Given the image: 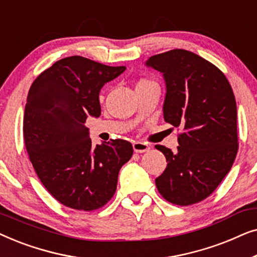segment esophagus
<instances>
[{
    "label": "esophagus",
    "mask_w": 257,
    "mask_h": 257,
    "mask_svg": "<svg viewBox=\"0 0 257 257\" xmlns=\"http://www.w3.org/2000/svg\"><path fill=\"white\" fill-rule=\"evenodd\" d=\"M133 150H135L136 153H144L150 151V146L147 145L146 143H142V142H136L133 143Z\"/></svg>",
    "instance_id": "obj_1"
}]
</instances>
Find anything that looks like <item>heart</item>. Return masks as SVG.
Segmentation results:
<instances>
[{
	"label": "heart",
	"instance_id": "obj_1",
	"mask_svg": "<svg viewBox=\"0 0 257 257\" xmlns=\"http://www.w3.org/2000/svg\"><path fill=\"white\" fill-rule=\"evenodd\" d=\"M149 82H150V80H147V79H140L138 84H142V83H149Z\"/></svg>",
	"mask_w": 257,
	"mask_h": 257
}]
</instances>
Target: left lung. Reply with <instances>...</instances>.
I'll return each mask as SVG.
<instances>
[{
    "label": "left lung",
    "instance_id": "1",
    "mask_svg": "<svg viewBox=\"0 0 257 257\" xmlns=\"http://www.w3.org/2000/svg\"><path fill=\"white\" fill-rule=\"evenodd\" d=\"M146 65L163 73L164 119L181 131L175 152L156 146L167 161L156 179L158 191L174 205L202 201L230 171L237 153L233 90L220 69L182 49L154 55Z\"/></svg>",
    "mask_w": 257,
    "mask_h": 257
}]
</instances>
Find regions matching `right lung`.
<instances>
[{"label":"right lung","mask_w":257,"mask_h":257,"mask_svg":"<svg viewBox=\"0 0 257 257\" xmlns=\"http://www.w3.org/2000/svg\"><path fill=\"white\" fill-rule=\"evenodd\" d=\"M125 70L71 56L44 70L30 86L23 119L27 152L47 191L72 209L106 205L133 154L131 143L122 139L92 147L85 126L89 115H100L101 87Z\"/></svg>","instance_id":"obj_1"}]
</instances>
